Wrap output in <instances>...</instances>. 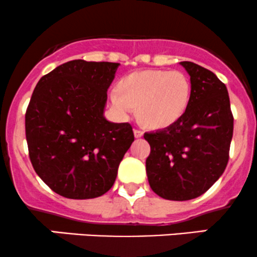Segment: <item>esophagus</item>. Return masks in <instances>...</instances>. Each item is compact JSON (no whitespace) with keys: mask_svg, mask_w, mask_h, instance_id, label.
Returning <instances> with one entry per match:
<instances>
[{"mask_svg":"<svg viewBox=\"0 0 257 257\" xmlns=\"http://www.w3.org/2000/svg\"><path fill=\"white\" fill-rule=\"evenodd\" d=\"M134 135L135 138H141L144 135V132L140 131V129H134Z\"/></svg>","mask_w":257,"mask_h":257,"instance_id":"obj_1","label":"esophagus"}]
</instances>
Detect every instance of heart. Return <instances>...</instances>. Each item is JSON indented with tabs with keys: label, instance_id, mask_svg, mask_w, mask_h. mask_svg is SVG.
I'll use <instances>...</instances> for the list:
<instances>
[{
	"label": "heart",
	"instance_id": "obj_1",
	"mask_svg": "<svg viewBox=\"0 0 257 257\" xmlns=\"http://www.w3.org/2000/svg\"><path fill=\"white\" fill-rule=\"evenodd\" d=\"M191 82L184 72L143 70L126 75L118 82V90L108 95L111 107L120 116L133 113L150 128H167L184 114L190 102Z\"/></svg>",
	"mask_w": 257,
	"mask_h": 257
}]
</instances>
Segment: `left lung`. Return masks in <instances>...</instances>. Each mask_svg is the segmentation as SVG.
Masks as SVG:
<instances>
[{
  "mask_svg": "<svg viewBox=\"0 0 257 257\" xmlns=\"http://www.w3.org/2000/svg\"><path fill=\"white\" fill-rule=\"evenodd\" d=\"M191 79V96L180 118L145 133L151 152L146 173L152 191L169 200H188L206 192L225 172L233 137V114L226 85L191 61L180 63Z\"/></svg>",
  "mask_w": 257,
  "mask_h": 257,
  "instance_id": "obj_1",
  "label": "left lung"
}]
</instances>
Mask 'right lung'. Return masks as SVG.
I'll use <instances>...</instances> for the list:
<instances>
[{"instance_id":"add662e5","label":"right lung","mask_w":257,"mask_h":257,"mask_svg":"<svg viewBox=\"0 0 257 257\" xmlns=\"http://www.w3.org/2000/svg\"><path fill=\"white\" fill-rule=\"evenodd\" d=\"M118 63L67 61L38 81L25 113L35 172L65 198L107 192L134 141L129 123L104 117L107 89Z\"/></svg>"}]
</instances>
